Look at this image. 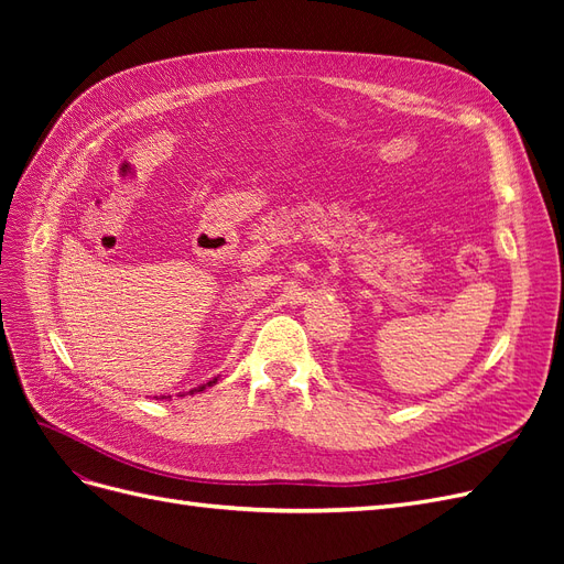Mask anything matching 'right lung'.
Here are the masks:
<instances>
[{"instance_id": "right-lung-1", "label": "right lung", "mask_w": 564, "mask_h": 564, "mask_svg": "<svg viewBox=\"0 0 564 564\" xmlns=\"http://www.w3.org/2000/svg\"><path fill=\"white\" fill-rule=\"evenodd\" d=\"M218 379H220V377H214V379H212V381H207V383H202V386H197V388H193V390H191V392H185V395H197V392H202V390H207V388H212V386H214V383H216V381H218ZM166 398H172V395H160V398H158V400H166ZM181 398H183V395H181Z\"/></svg>"}]
</instances>
